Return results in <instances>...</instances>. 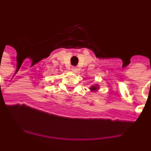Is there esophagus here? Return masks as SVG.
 I'll return each mask as SVG.
<instances>
[{
	"label": "esophagus",
	"mask_w": 151,
	"mask_h": 151,
	"mask_svg": "<svg viewBox=\"0 0 151 151\" xmlns=\"http://www.w3.org/2000/svg\"><path fill=\"white\" fill-rule=\"evenodd\" d=\"M72 71L75 73H78V69H77V67H76V66H73V67H72Z\"/></svg>",
	"instance_id": "34e87169"
}]
</instances>
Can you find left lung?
I'll use <instances>...</instances> for the list:
<instances>
[{
	"label": "left lung",
	"instance_id": "left-lung-1",
	"mask_svg": "<svg viewBox=\"0 0 151 151\" xmlns=\"http://www.w3.org/2000/svg\"><path fill=\"white\" fill-rule=\"evenodd\" d=\"M99 85H92L91 87L90 88V90L91 91H97L98 89H99Z\"/></svg>",
	"mask_w": 151,
	"mask_h": 151
}]
</instances>
